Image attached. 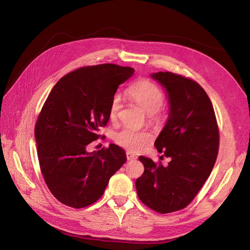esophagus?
<instances>
[{"mask_svg": "<svg viewBox=\"0 0 250 250\" xmlns=\"http://www.w3.org/2000/svg\"><path fill=\"white\" fill-rule=\"evenodd\" d=\"M126 157L128 161H131V160H137V155L133 154L132 152H129V151H127L126 152Z\"/></svg>", "mask_w": 250, "mask_h": 250, "instance_id": "obj_1", "label": "esophagus"}]
</instances>
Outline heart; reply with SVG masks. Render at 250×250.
<instances>
[{"instance_id": "heart-1", "label": "heart", "mask_w": 250, "mask_h": 250, "mask_svg": "<svg viewBox=\"0 0 250 250\" xmlns=\"http://www.w3.org/2000/svg\"><path fill=\"white\" fill-rule=\"evenodd\" d=\"M127 94L134 103H137L144 111L147 112L149 124L157 125L161 122V108L165 103V94L160 86L148 79H141L129 86ZM121 108H122L121 97L115 95L109 103V118L115 120ZM113 140L119 146L132 152H137L151 142L152 134L147 130H135L126 127L116 132Z\"/></svg>"}]
</instances>
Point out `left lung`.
I'll return each mask as SVG.
<instances>
[{
    "instance_id": "8db88e82",
    "label": "left lung",
    "mask_w": 250,
    "mask_h": 250,
    "mask_svg": "<svg viewBox=\"0 0 250 250\" xmlns=\"http://www.w3.org/2000/svg\"><path fill=\"white\" fill-rule=\"evenodd\" d=\"M151 77L169 97V119L154 146L171 162L165 167L140 156L145 170L135 188L145 206L168 214L188 207L208 178L218 155L219 128L213 104L197 82L171 72Z\"/></svg>"
}]
</instances>
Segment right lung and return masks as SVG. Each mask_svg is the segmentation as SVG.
<instances>
[{"mask_svg":"<svg viewBox=\"0 0 250 250\" xmlns=\"http://www.w3.org/2000/svg\"><path fill=\"white\" fill-rule=\"evenodd\" d=\"M130 66L103 63L80 67L52 88L35 124L40 167L54 197L81 208L103 195L109 178L126 162L122 148L110 144L97 152L87 145L98 139L109 120V103Z\"/></svg>","mask_w":250,"mask_h":250,"instance_id":"right-lung-1","label":"right lung"}]
</instances>
